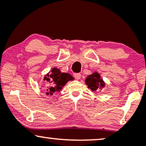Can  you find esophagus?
<instances>
[{
    "label": "esophagus",
    "instance_id": "34e87169",
    "mask_svg": "<svg viewBox=\"0 0 146 146\" xmlns=\"http://www.w3.org/2000/svg\"><path fill=\"white\" fill-rule=\"evenodd\" d=\"M74 77L76 80H79L81 78V74L80 73H74Z\"/></svg>",
    "mask_w": 146,
    "mask_h": 146
}]
</instances>
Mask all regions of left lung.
Masks as SVG:
<instances>
[{"label":"left lung","instance_id":"8db88e82","mask_svg":"<svg viewBox=\"0 0 146 146\" xmlns=\"http://www.w3.org/2000/svg\"><path fill=\"white\" fill-rule=\"evenodd\" d=\"M100 77V75L98 72H95L88 76L85 80V83L88 86V88L92 91H97L98 90H101L105 87L106 83Z\"/></svg>","mask_w":146,"mask_h":146}]
</instances>
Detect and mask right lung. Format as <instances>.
Segmentation results:
<instances>
[{
    "instance_id": "add662e5",
    "label": "right lung",
    "mask_w": 146,
    "mask_h": 146,
    "mask_svg": "<svg viewBox=\"0 0 146 146\" xmlns=\"http://www.w3.org/2000/svg\"><path fill=\"white\" fill-rule=\"evenodd\" d=\"M43 80L49 85L46 94L52 96L56 92L60 91L68 82L73 80L74 78L68 73L61 72L58 68H53L44 76Z\"/></svg>"
}]
</instances>
